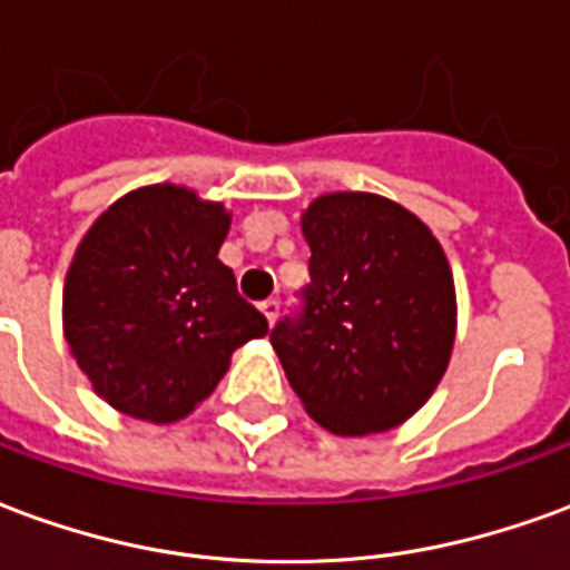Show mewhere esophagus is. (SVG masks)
<instances>
[{"label": "esophagus", "mask_w": 570, "mask_h": 570, "mask_svg": "<svg viewBox=\"0 0 570 570\" xmlns=\"http://www.w3.org/2000/svg\"><path fill=\"white\" fill-rule=\"evenodd\" d=\"M259 311L265 314V321L274 323V317H277V311H281V302L277 298H265V302H259Z\"/></svg>", "instance_id": "34e87169"}]
</instances>
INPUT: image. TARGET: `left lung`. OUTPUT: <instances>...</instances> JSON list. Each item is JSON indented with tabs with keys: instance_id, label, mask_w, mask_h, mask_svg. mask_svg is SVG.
I'll return each mask as SVG.
<instances>
[{
	"instance_id": "left-lung-1",
	"label": "left lung",
	"mask_w": 570,
	"mask_h": 570,
	"mask_svg": "<svg viewBox=\"0 0 570 570\" xmlns=\"http://www.w3.org/2000/svg\"><path fill=\"white\" fill-rule=\"evenodd\" d=\"M311 281L272 345L308 415L338 436L415 415L449 366L454 284L419 216L370 191L323 195L302 216Z\"/></svg>"
}]
</instances>
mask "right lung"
Returning a JSON list of instances; mask_svg holds the SVG:
<instances>
[{"label":"right lung","mask_w":570,"mask_h":570,"mask_svg":"<svg viewBox=\"0 0 570 570\" xmlns=\"http://www.w3.org/2000/svg\"><path fill=\"white\" fill-rule=\"evenodd\" d=\"M232 216L195 191L149 186L116 200L76 249L63 330L79 370L109 406L167 424L188 415L265 314L216 259Z\"/></svg>","instance_id":"right-lung-1"}]
</instances>
